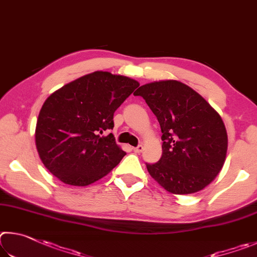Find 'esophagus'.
<instances>
[{
	"label": "esophagus",
	"mask_w": 257,
	"mask_h": 257,
	"mask_svg": "<svg viewBox=\"0 0 257 257\" xmlns=\"http://www.w3.org/2000/svg\"><path fill=\"white\" fill-rule=\"evenodd\" d=\"M142 150H143V146H142V145L138 146V147H136V148H133V151L137 152V154H140V152H142Z\"/></svg>",
	"instance_id": "esophagus-1"
}]
</instances>
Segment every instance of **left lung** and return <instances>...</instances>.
Returning a JSON list of instances; mask_svg holds the SVG:
<instances>
[{
    "instance_id": "1",
    "label": "left lung",
    "mask_w": 257,
    "mask_h": 257,
    "mask_svg": "<svg viewBox=\"0 0 257 257\" xmlns=\"http://www.w3.org/2000/svg\"><path fill=\"white\" fill-rule=\"evenodd\" d=\"M160 124L163 156L147 164L151 177L173 194L203 190L222 169L228 149L226 126L219 112L187 84L163 80L141 85Z\"/></svg>"
}]
</instances>
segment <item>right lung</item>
<instances>
[{
  "label": "right lung",
  "mask_w": 257,
  "mask_h": 257,
  "mask_svg": "<svg viewBox=\"0 0 257 257\" xmlns=\"http://www.w3.org/2000/svg\"><path fill=\"white\" fill-rule=\"evenodd\" d=\"M140 83L96 71L63 85L45 100L36 124L40 160L61 182L87 186L106 176L126 155L112 134L114 112Z\"/></svg>",
  "instance_id": "obj_1"
}]
</instances>
